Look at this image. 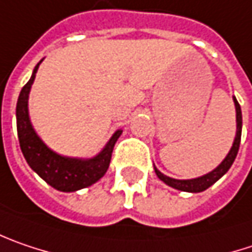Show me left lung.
I'll return each instance as SVG.
<instances>
[{
    "instance_id": "left-lung-1",
    "label": "left lung",
    "mask_w": 252,
    "mask_h": 252,
    "mask_svg": "<svg viewBox=\"0 0 252 252\" xmlns=\"http://www.w3.org/2000/svg\"><path fill=\"white\" fill-rule=\"evenodd\" d=\"M234 102H235V111H237V135H235V140H234V144L229 150L228 156L225 157V159L215 168L214 171L208 172L207 175H202L200 178H194V180H174V178H170L164 174H161L159 171L156 170L157 177L164 181L167 185H170L175 189H180V191H187V192H201V191H205L208 187L217 183L227 171L229 170V167L232 165L235 157L238 154V148H240V141H241V128H243V115H241V107L238 104V101L235 99L234 96Z\"/></svg>"
}]
</instances>
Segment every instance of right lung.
<instances>
[{
	"instance_id": "right-lung-1",
	"label": "right lung",
	"mask_w": 252,
	"mask_h": 252,
	"mask_svg": "<svg viewBox=\"0 0 252 252\" xmlns=\"http://www.w3.org/2000/svg\"><path fill=\"white\" fill-rule=\"evenodd\" d=\"M41 61L38 63L34 72L23 87L18 102H17V132L18 141L24 157L28 165L37 172L38 175L51 187L58 191L71 192L96 183L110 167L111 154L114 145L121 135V129H118L105 148L91 159H77L61 157L51 151L42 141L38 138L34 128L30 123L28 117V94L31 85L35 78V72L39 67Z\"/></svg>"
}]
</instances>
